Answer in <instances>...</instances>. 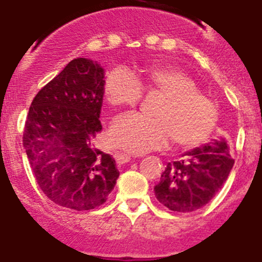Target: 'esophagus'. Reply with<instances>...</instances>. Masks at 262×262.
<instances>
[{
    "label": "esophagus",
    "instance_id": "esophagus-1",
    "mask_svg": "<svg viewBox=\"0 0 262 262\" xmlns=\"http://www.w3.org/2000/svg\"><path fill=\"white\" fill-rule=\"evenodd\" d=\"M115 160H116L117 164H125L130 162V155L125 154V152H115Z\"/></svg>",
    "mask_w": 262,
    "mask_h": 262
}]
</instances>
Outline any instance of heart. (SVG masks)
<instances>
[{
  "label": "heart",
  "mask_w": 262,
  "mask_h": 262,
  "mask_svg": "<svg viewBox=\"0 0 262 262\" xmlns=\"http://www.w3.org/2000/svg\"><path fill=\"white\" fill-rule=\"evenodd\" d=\"M148 94L163 98L154 112L157 119L124 115L114 121L110 141L130 154L164 148L173 138L179 146L192 148L207 140L216 124V108L187 73L172 67L152 65L142 72ZM105 102L114 108L136 107L142 98V86L129 70H111L104 82Z\"/></svg>",
  "instance_id": "heart-1"
}]
</instances>
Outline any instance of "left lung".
I'll use <instances>...</instances> for the list:
<instances>
[{
  "mask_svg": "<svg viewBox=\"0 0 262 262\" xmlns=\"http://www.w3.org/2000/svg\"><path fill=\"white\" fill-rule=\"evenodd\" d=\"M232 167L230 142L225 136H219L167 164L159 184L154 187L155 197L178 213L201 209L222 189Z\"/></svg>",
  "mask_w": 262,
  "mask_h": 262,
  "instance_id": "obj_1",
  "label": "left lung"
}]
</instances>
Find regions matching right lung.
Masks as SVG:
<instances>
[{
  "label": "right lung",
  "mask_w": 262,
  "mask_h": 262,
  "mask_svg": "<svg viewBox=\"0 0 262 262\" xmlns=\"http://www.w3.org/2000/svg\"><path fill=\"white\" fill-rule=\"evenodd\" d=\"M104 82L98 61L74 58L36 94L26 120L23 147L40 189L72 210L104 204L120 175L114 158L91 146Z\"/></svg>",
  "instance_id": "add662e5"
}]
</instances>
